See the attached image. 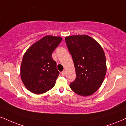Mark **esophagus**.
<instances>
[{
  "label": "esophagus",
  "instance_id": "34e87169",
  "mask_svg": "<svg viewBox=\"0 0 126 126\" xmlns=\"http://www.w3.org/2000/svg\"><path fill=\"white\" fill-rule=\"evenodd\" d=\"M61 74H62V76H64V75H65V71H64V70H63V71H62L61 72Z\"/></svg>",
  "mask_w": 126,
  "mask_h": 126
}]
</instances>
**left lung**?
Segmentation results:
<instances>
[{
	"instance_id": "left-lung-1",
	"label": "left lung",
	"mask_w": 126,
	"mask_h": 126,
	"mask_svg": "<svg viewBox=\"0 0 126 126\" xmlns=\"http://www.w3.org/2000/svg\"><path fill=\"white\" fill-rule=\"evenodd\" d=\"M72 55L76 78L70 87L83 96L93 94L99 89L107 71L105 53L101 45L86 35H72L65 38Z\"/></svg>"
}]
</instances>
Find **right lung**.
Listing matches in <instances>:
<instances>
[{
	"instance_id": "obj_1",
	"label": "right lung",
	"mask_w": 126,
	"mask_h": 126,
	"mask_svg": "<svg viewBox=\"0 0 126 126\" xmlns=\"http://www.w3.org/2000/svg\"><path fill=\"white\" fill-rule=\"evenodd\" d=\"M62 40L60 37L45 36L32 45L23 56L22 81L32 93L41 94L54 87L59 72L51 55Z\"/></svg>"
}]
</instances>
